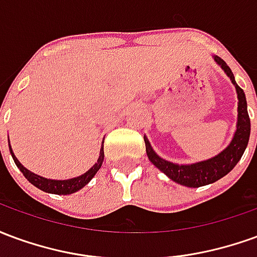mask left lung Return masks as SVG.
Wrapping results in <instances>:
<instances>
[{
	"mask_svg": "<svg viewBox=\"0 0 257 257\" xmlns=\"http://www.w3.org/2000/svg\"><path fill=\"white\" fill-rule=\"evenodd\" d=\"M213 60L216 62V64L220 66L221 70L227 74V77L231 79L232 85L235 86V90H237V129L234 132L230 145L227 146L224 150L220 151L217 156L204 160V161L194 162V164H175V162L167 161L158 156L156 151L153 150L149 139L145 136L146 153H147L149 160L175 183L182 184L186 187H193V189L215 183L219 179L226 176L230 171H232V168L235 167L238 161L241 160L243 151L248 146L249 135H250V119L248 115L245 93L237 85L234 74L231 73V68L227 66L226 62L219 56H213Z\"/></svg>",
	"mask_w": 257,
	"mask_h": 257,
	"instance_id": "8db88e82",
	"label": "left lung"
}]
</instances>
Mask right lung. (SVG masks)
Returning a JSON list of instances; mask_svg holds the SVG:
<instances>
[{"label":"right lung","mask_w":257,"mask_h":257,"mask_svg":"<svg viewBox=\"0 0 257 257\" xmlns=\"http://www.w3.org/2000/svg\"><path fill=\"white\" fill-rule=\"evenodd\" d=\"M9 151H11V154H12V158H14L16 167L19 168L20 172L25 175V178L27 179L33 186H36L37 189L42 190V191H45V193L58 194V195H67V194L77 193L78 190L85 187V186L92 180V178L95 176L96 173H97V171L100 169L101 164H103V160H104V151H103V143H101L100 154H99L97 162H96L93 167L90 168L89 171H86L84 175L77 176V178L67 179V180H53V179L42 178L40 175L33 173L31 171H29L27 168L23 167L19 162V160L16 158V156L14 154V150H12V147H11V143H9Z\"/></svg>","instance_id":"add662e5"}]
</instances>
